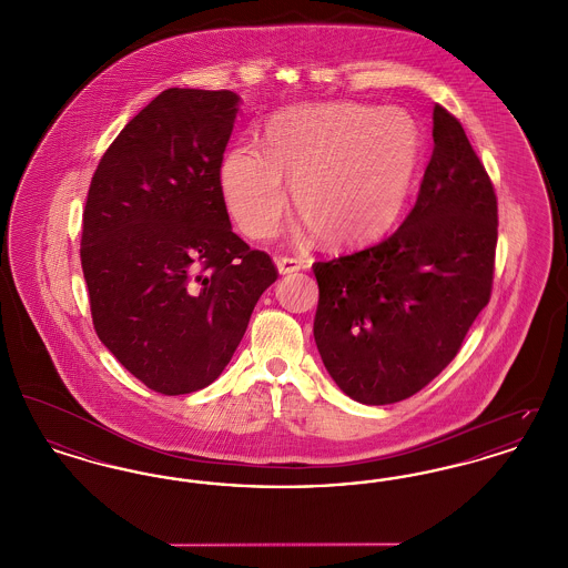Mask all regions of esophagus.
<instances>
[{"mask_svg": "<svg viewBox=\"0 0 568 568\" xmlns=\"http://www.w3.org/2000/svg\"><path fill=\"white\" fill-rule=\"evenodd\" d=\"M276 266L281 274H292V272L302 271L304 262L297 257H276Z\"/></svg>", "mask_w": 568, "mask_h": 568, "instance_id": "1", "label": "esophagus"}]
</instances>
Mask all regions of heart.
Returning <instances> with one entry per match:
<instances>
[{
	"label": "heart",
	"mask_w": 568,
	"mask_h": 568,
	"mask_svg": "<svg viewBox=\"0 0 568 568\" xmlns=\"http://www.w3.org/2000/svg\"><path fill=\"white\" fill-rule=\"evenodd\" d=\"M419 158L415 121L398 109L362 104L297 106L266 128V151L232 149L221 163V193L244 236L271 239L287 209L285 179L297 211L336 246L383 236L405 209Z\"/></svg>",
	"instance_id": "1"
}]
</instances>
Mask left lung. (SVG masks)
Masks as SVG:
<instances>
[{
  "label": "left lung",
  "mask_w": 568,
  "mask_h": 568,
  "mask_svg": "<svg viewBox=\"0 0 568 568\" xmlns=\"http://www.w3.org/2000/svg\"><path fill=\"white\" fill-rule=\"evenodd\" d=\"M433 158L403 225L315 262L313 334L327 373L362 405L410 398L458 355L494 283L498 200L458 119L434 106Z\"/></svg>",
  "instance_id": "1"
}]
</instances>
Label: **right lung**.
<instances>
[{
  "mask_svg": "<svg viewBox=\"0 0 568 568\" xmlns=\"http://www.w3.org/2000/svg\"><path fill=\"white\" fill-rule=\"evenodd\" d=\"M239 112L232 91L165 89L112 140L82 211L81 264L93 327L163 396L211 385L260 296L271 255L232 232L221 163Z\"/></svg>",
  "mask_w": 568,
  "mask_h": 568,
  "instance_id": "obj_1",
  "label": "right lung"
}]
</instances>
